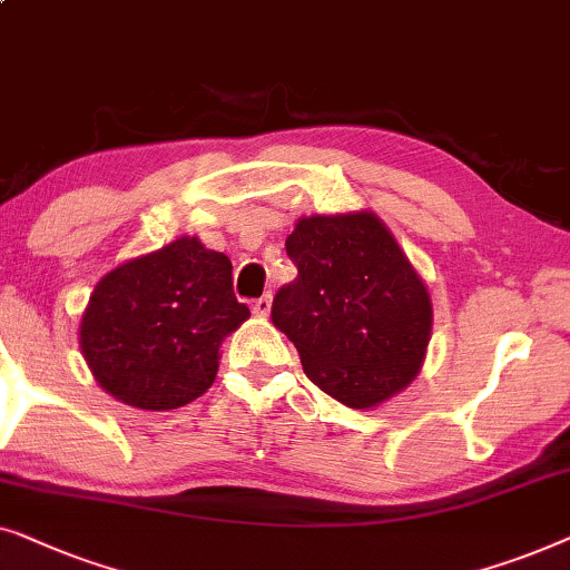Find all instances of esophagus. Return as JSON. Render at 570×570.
I'll return each mask as SVG.
<instances>
[{"mask_svg":"<svg viewBox=\"0 0 570 570\" xmlns=\"http://www.w3.org/2000/svg\"><path fill=\"white\" fill-rule=\"evenodd\" d=\"M271 304H274V299H271V294L261 296V299L253 302V312H255V315H258V317H268V315H271Z\"/></svg>","mask_w":570,"mask_h":570,"instance_id":"esophagus-1","label":"esophagus"}]
</instances>
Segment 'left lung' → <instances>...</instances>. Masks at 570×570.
Wrapping results in <instances>:
<instances>
[{
    "instance_id": "left-lung-1",
    "label": "left lung",
    "mask_w": 570,
    "mask_h": 570,
    "mask_svg": "<svg viewBox=\"0 0 570 570\" xmlns=\"http://www.w3.org/2000/svg\"><path fill=\"white\" fill-rule=\"evenodd\" d=\"M286 253L299 276L271 320L320 390L372 411L419 376L434 325L429 286L368 208L296 219Z\"/></svg>"
}]
</instances>
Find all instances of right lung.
<instances>
[{"mask_svg":"<svg viewBox=\"0 0 570 570\" xmlns=\"http://www.w3.org/2000/svg\"><path fill=\"white\" fill-rule=\"evenodd\" d=\"M247 317L227 255L186 235L95 284L79 348L108 395L141 411H173L212 387L224 338Z\"/></svg>","mask_w":570,"mask_h":570,"instance_id":"1","label":"right lung"}]
</instances>
